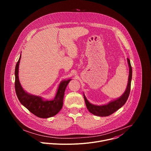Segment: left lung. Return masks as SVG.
<instances>
[{"label": "left lung", "instance_id": "8db88e82", "mask_svg": "<svg viewBox=\"0 0 151 151\" xmlns=\"http://www.w3.org/2000/svg\"><path fill=\"white\" fill-rule=\"evenodd\" d=\"M127 61L129 66V76L128 84L126 90L119 98L114 101H112L106 104L97 106L90 103L87 100V98L85 97L83 94V97L85 101L86 106H87V108L88 109L90 113L99 116H109L115 112H116L117 110H118L119 108H121V107L125 103L128 98L129 94H130L131 88V81L132 79V68L131 66L130 61L128 58Z\"/></svg>", "mask_w": 151, "mask_h": 151}]
</instances>
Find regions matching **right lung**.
<instances>
[{
  "label": "right lung",
  "instance_id": "add662e5",
  "mask_svg": "<svg viewBox=\"0 0 151 151\" xmlns=\"http://www.w3.org/2000/svg\"><path fill=\"white\" fill-rule=\"evenodd\" d=\"M20 58L21 55L15 69V88L19 101L30 112L39 118H48L55 115L62 108L64 91L71 79L61 82L56 95L52 100H45L41 97L30 94L23 90L19 81L18 68Z\"/></svg>",
  "mask_w": 151,
  "mask_h": 151
}]
</instances>
